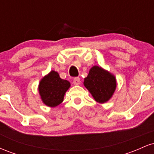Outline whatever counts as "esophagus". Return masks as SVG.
<instances>
[{"label":"esophagus","instance_id":"obj_1","mask_svg":"<svg viewBox=\"0 0 154 154\" xmlns=\"http://www.w3.org/2000/svg\"><path fill=\"white\" fill-rule=\"evenodd\" d=\"M73 83L75 85H79L80 84V79L79 77H76V78H74L73 79Z\"/></svg>","mask_w":154,"mask_h":154}]
</instances>
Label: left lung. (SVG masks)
<instances>
[{
	"instance_id": "left-lung-1",
	"label": "left lung",
	"mask_w": 154,
	"mask_h": 154,
	"mask_svg": "<svg viewBox=\"0 0 154 154\" xmlns=\"http://www.w3.org/2000/svg\"><path fill=\"white\" fill-rule=\"evenodd\" d=\"M84 86L95 101L106 103L112 98L116 88L115 76L98 66H93L84 79Z\"/></svg>"
}]
</instances>
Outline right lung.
Returning a JSON list of instances; mask_svg holds the SVG:
<instances>
[{"instance_id": "obj_1", "label": "right lung", "mask_w": 154, "mask_h": 154, "mask_svg": "<svg viewBox=\"0 0 154 154\" xmlns=\"http://www.w3.org/2000/svg\"><path fill=\"white\" fill-rule=\"evenodd\" d=\"M70 86L69 81L62 79L57 72L52 70L40 81L38 92L43 103L47 106L54 108L62 103Z\"/></svg>"}]
</instances>
